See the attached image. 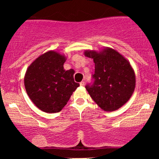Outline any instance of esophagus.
<instances>
[{"label":"esophagus","mask_w":159,"mask_h":159,"mask_svg":"<svg viewBox=\"0 0 159 159\" xmlns=\"http://www.w3.org/2000/svg\"><path fill=\"white\" fill-rule=\"evenodd\" d=\"M80 86H81V87L84 86V81H81V83H80Z\"/></svg>","instance_id":"34e87169"}]
</instances>
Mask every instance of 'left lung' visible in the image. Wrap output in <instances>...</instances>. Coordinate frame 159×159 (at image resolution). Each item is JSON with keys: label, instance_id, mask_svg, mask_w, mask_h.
Returning a JSON list of instances; mask_svg holds the SVG:
<instances>
[{"label": "left lung", "instance_id": "8db88e82", "mask_svg": "<svg viewBox=\"0 0 159 159\" xmlns=\"http://www.w3.org/2000/svg\"><path fill=\"white\" fill-rule=\"evenodd\" d=\"M84 54L95 63L93 84L86 86L88 93L102 110H118L129 101L135 88V74L129 61L108 47L99 52L85 50Z\"/></svg>", "mask_w": 159, "mask_h": 159}]
</instances>
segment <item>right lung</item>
<instances>
[{
  "label": "right lung",
  "instance_id": "right-lung-1",
  "mask_svg": "<svg viewBox=\"0 0 159 159\" xmlns=\"http://www.w3.org/2000/svg\"><path fill=\"white\" fill-rule=\"evenodd\" d=\"M66 61L64 54L48 51L27 67L24 78L25 90L33 103L43 112L61 111L79 87L74 81V69L63 68Z\"/></svg>",
  "mask_w": 159,
  "mask_h": 159
}]
</instances>
